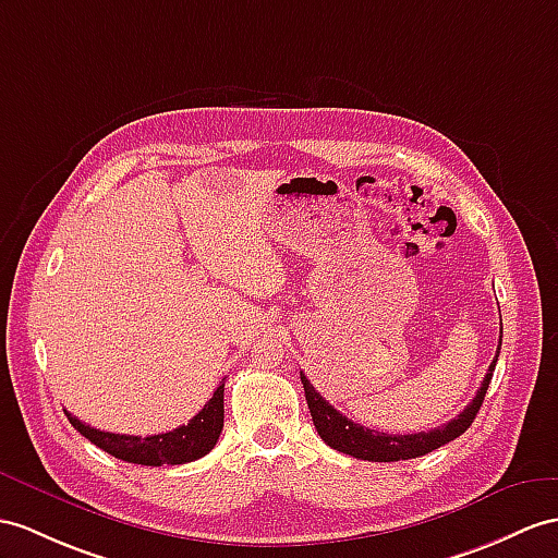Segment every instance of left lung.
<instances>
[{
	"mask_svg": "<svg viewBox=\"0 0 558 558\" xmlns=\"http://www.w3.org/2000/svg\"><path fill=\"white\" fill-rule=\"evenodd\" d=\"M499 345H501V338H499ZM497 357H499V348H497V355L490 364V369H487V374L483 378L478 392H475V398L466 404L464 412H461L457 418L447 421L445 426L430 428L426 433H410V436H392V433H381V430L360 426V424H355V421H350L348 416L333 410V407L315 390V386L307 381L303 372H301V381L305 388V400L310 407L312 421H315V428L326 445L333 447V450H338V452L355 457V459L400 461V459H416V457H424L433 450H438V447L459 438L461 433H464L473 424V418H475V414H478L481 404L485 400L487 386H490Z\"/></svg>",
	"mask_w": 558,
	"mask_h": 558,
	"instance_id": "left-lung-1",
	"label": "left lung"
}]
</instances>
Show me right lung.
I'll list each match as a JSON object with an SVG mask.
<instances>
[{
	"label": "right lung",
	"instance_id": "1",
	"mask_svg": "<svg viewBox=\"0 0 558 558\" xmlns=\"http://www.w3.org/2000/svg\"><path fill=\"white\" fill-rule=\"evenodd\" d=\"M65 416L75 430L116 459L142 466H177L206 457L220 438L225 426V381L217 386L208 404H203V410L186 426L158 433V436H120V433L92 428L68 412Z\"/></svg>",
	"mask_w": 558,
	"mask_h": 558
}]
</instances>
